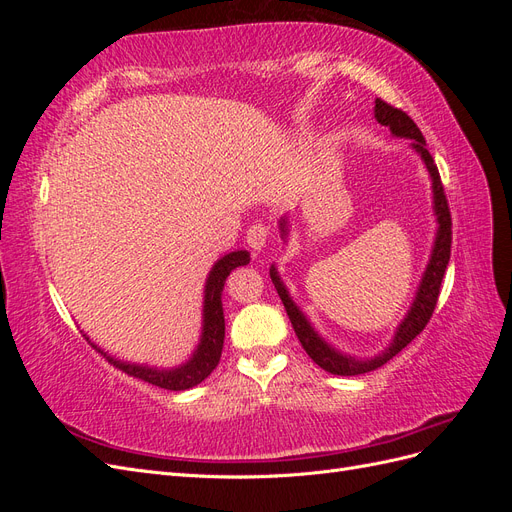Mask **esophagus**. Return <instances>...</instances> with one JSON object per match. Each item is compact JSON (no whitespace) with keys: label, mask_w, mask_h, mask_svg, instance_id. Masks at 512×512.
I'll return each instance as SVG.
<instances>
[{"label":"esophagus","mask_w":512,"mask_h":512,"mask_svg":"<svg viewBox=\"0 0 512 512\" xmlns=\"http://www.w3.org/2000/svg\"><path fill=\"white\" fill-rule=\"evenodd\" d=\"M267 237H269V230L265 224H254L247 230V245L252 247L254 252H260L262 247L267 245Z\"/></svg>","instance_id":"esophagus-1"}]
</instances>
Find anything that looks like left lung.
Segmentation results:
<instances>
[{
    "mask_svg": "<svg viewBox=\"0 0 512 512\" xmlns=\"http://www.w3.org/2000/svg\"><path fill=\"white\" fill-rule=\"evenodd\" d=\"M374 117L380 126L389 128L393 136L408 138L410 149L423 160L427 173H429V179H431L433 215H436V224H438L436 237H433V245H431L429 262L423 271L421 282H418V288L414 292V299L410 303L408 314L397 324L395 335L389 342V346L374 356H363V359L361 356H352V354H346L339 348H335L314 329V324L309 322V318L301 312V307L294 303V299L290 297V292L280 277V271L275 269V265H271V269H269L275 290H277V294H280V299L286 307V314L292 322V329H294V333H297L305 352L309 354V359H312L316 365H320L324 371H329V374H335V376L367 374V371H374V369L382 367L384 363H389L395 354L404 350L412 342V339L425 329V324L429 322L433 309H436L442 277L446 273L448 260H451V241H453L451 211H448L438 166L433 164V158L427 151V143H425L421 130L416 128V123L404 111H399V108L382 102L380 98H376ZM288 232H290V222H288V215H284V218L280 220V235H282L284 243H288Z\"/></svg>",
    "mask_w": 512,
    "mask_h": 512,
    "instance_id": "1",
    "label": "left lung"
}]
</instances>
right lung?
Masks as SVG:
<instances>
[{
	"label": "right lung",
	"instance_id": "add662e5",
	"mask_svg": "<svg viewBox=\"0 0 512 512\" xmlns=\"http://www.w3.org/2000/svg\"><path fill=\"white\" fill-rule=\"evenodd\" d=\"M250 262V252L247 250H235L230 254H224L222 258L215 260L211 267L207 282H205V294H203V327H200V339L198 346L194 348L192 356L185 363L175 367H151L132 361L115 359L113 354L104 352L98 344L91 342L85 335L87 342L94 346L100 354L106 356L108 363H113L117 369L126 371V374L145 380L149 384H156L166 391H185L192 386L203 382L211 371L218 367L222 348H224V307H222V290L226 277L232 269L243 267Z\"/></svg>",
	"mask_w": 512,
	"mask_h": 512
}]
</instances>
